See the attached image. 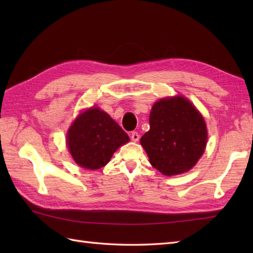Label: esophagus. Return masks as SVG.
<instances>
[{
    "label": "esophagus",
    "mask_w": 253,
    "mask_h": 253,
    "mask_svg": "<svg viewBox=\"0 0 253 253\" xmlns=\"http://www.w3.org/2000/svg\"><path fill=\"white\" fill-rule=\"evenodd\" d=\"M130 138H131L132 141L136 142V141L139 140V138H140V136H139V133L137 131H132L131 135H130Z\"/></svg>",
    "instance_id": "obj_1"
}]
</instances>
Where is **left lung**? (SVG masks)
Instances as JSON below:
<instances>
[{"instance_id": "obj_1", "label": "left lung", "mask_w": 253, "mask_h": 253, "mask_svg": "<svg viewBox=\"0 0 253 253\" xmlns=\"http://www.w3.org/2000/svg\"><path fill=\"white\" fill-rule=\"evenodd\" d=\"M150 130L141 137L150 163L168 176L185 173L201 158L207 144L206 123L187 99L158 101L150 113Z\"/></svg>"}]
</instances>
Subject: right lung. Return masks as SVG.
Masks as SVG:
<instances>
[{"label":"right lung","mask_w":253,"mask_h":253,"mask_svg":"<svg viewBox=\"0 0 253 253\" xmlns=\"http://www.w3.org/2000/svg\"><path fill=\"white\" fill-rule=\"evenodd\" d=\"M129 137L109 114L98 107L82 113L67 133L73 159L84 169H98L109 163L118 147Z\"/></svg>","instance_id":"obj_1"}]
</instances>
